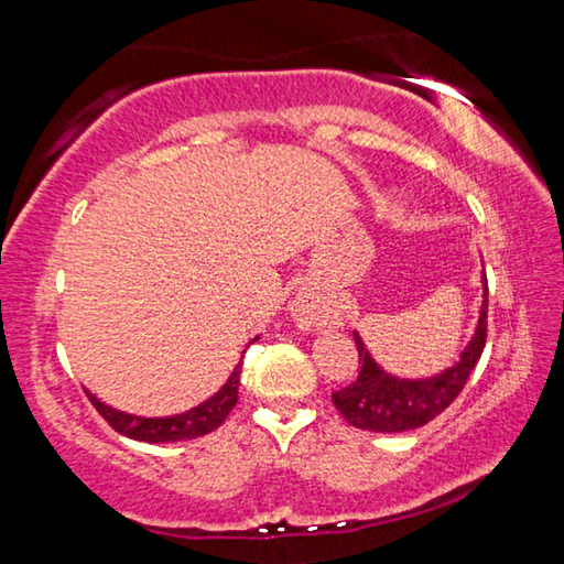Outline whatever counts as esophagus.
Masks as SVG:
<instances>
[{
    "label": "esophagus",
    "mask_w": 564,
    "mask_h": 564,
    "mask_svg": "<svg viewBox=\"0 0 564 564\" xmlns=\"http://www.w3.org/2000/svg\"><path fill=\"white\" fill-rule=\"evenodd\" d=\"M291 316L299 323V328H323L328 326V311L313 299V295H299L291 303Z\"/></svg>",
    "instance_id": "34e87169"
}]
</instances>
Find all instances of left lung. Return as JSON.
I'll return each instance as SVG.
<instances>
[{
	"label": "left lung",
	"mask_w": 564,
	"mask_h": 564,
	"mask_svg": "<svg viewBox=\"0 0 564 564\" xmlns=\"http://www.w3.org/2000/svg\"><path fill=\"white\" fill-rule=\"evenodd\" d=\"M482 308L477 318L475 336L460 352V360L455 366L445 368L443 373L405 380L386 373L378 362L370 358L368 348L362 346L358 333H352L358 348L360 373L350 386L333 393V405L348 420L350 425L360 431L373 433H403L423 427L437 417L443 410L460 395L473 368L482 356L485 338H488V279L482 275Z\"/></svg>",
	"instance_id": "1"
}]
</instances>
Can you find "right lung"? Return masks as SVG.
Here are the masks:
<instances>
[{
    "instance_id": "obj_1",
    "label": "right lung",
    "mask_w": 564,
    "mask_h": 564,
    "mask_svg": "<svg viewBox=\"0 0 564 564\" xmlns=\"http://www.w3.org/2000/svg\"><path fill=\"white\" fill-rule=\"evenodd\" d=\"M241 366L243 362H238L231 378L226 380L224 388L218 390V393L204 400L202 405L191 408L181 415H171V417L129 415V413H121V410L111 408L107 403H101V400L94 398L89 390H87V395L91 400V405L99 410V415L107 420L113 431L131 437V441H141V443L191 441V437H202L206 433L216 431V427L226 420V415L231 413L236 400H238V378H241Z\"/></svg>"
}]
</instances>
